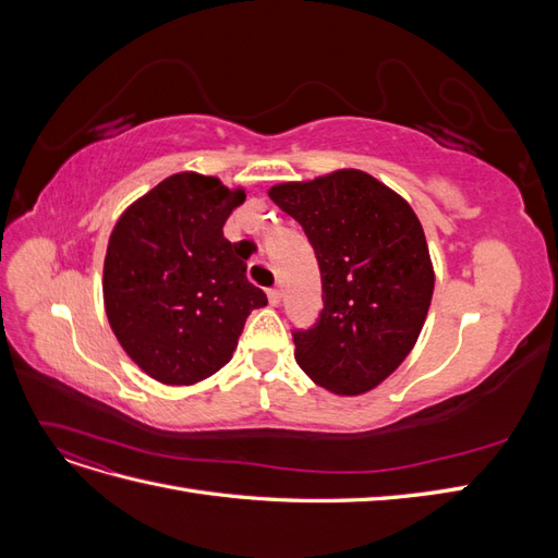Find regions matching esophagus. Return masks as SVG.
I'll return each mask as SVG.
<instances>
[{
  "instance_id": "1",
  "label": "esophagus",
  "mask_w": 558,
  "mask_h": 558,
  "mask_svg": "<svg viewBox=\"0 0 558 558\" xmlns=\"http://www.w3.org/2000/svg\"><path fill=\"white\" fill-rule=\"evenodd\" d=\"M267 300H269V305L277 307L279 302H281V291H279V289H269V291H267Z\"/></svg>"
}]
</instances>
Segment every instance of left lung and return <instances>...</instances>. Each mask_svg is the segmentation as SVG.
Listing matches in <instances>:
<instances>
[{"label": "left lung", "instance_id": "8db88e82", "mask_svg": "<svg viewBox=\"0 0 558 558\" xmlns=\"http://www.w3.org/2000/svg\"><path fill=\"white\" fill-rule=\"evenodd\" d=\"M305 228L324 283V310L295 330V361L335 396L373 391L414 349L435 269L410 202L373 174L344 167L267 191Z\"/></svg>", "mask_w": 558, "mask_h": 558}]
</instances>
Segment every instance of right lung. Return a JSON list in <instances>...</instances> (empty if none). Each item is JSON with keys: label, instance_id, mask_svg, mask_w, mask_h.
Returning a JSON list of instances; mask_svg holds the SVG:
<instances>
[{"label": "right lung", "instance_id": "right-lung-1", "mask_svg": "<svg viewBox=\"0 0 558 558\" xmlns=\"http://www.w3.org/2000/svg\"><path fill=\"white\" fill-rule=\"evenodd\" d=\"M246 199L221 179L179 172L118 218L105 258V310L128 356L167 386L218 373L251 310L267 295L246 279L240 244L223 238Z\"/></svg>", "mask_w": 558, "mask_h": 558}]
</instances>
